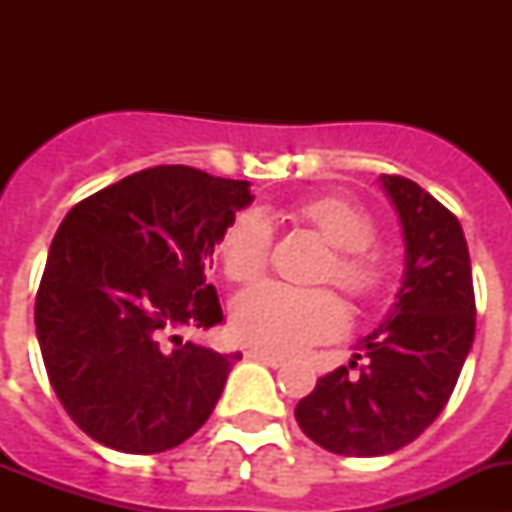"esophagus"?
<instances>
[{
	"label": "esophagus",
	"instance_id": "1",
	"mask_svg": "<svg viewBox=\"0 0 512 512\" xmlns=\"http://www.w3.org/2000/svg\"><path fill=\"white\" fill-rule=\"evenodd\" d=\"M246 356H248V359L261 361V364L271 366V369H279V366H284V359H282V356L269 354V351H264V348H248Z\"/></svg>",
	"mask_w": 512,
	"mask_h": 512
}]
</instances>
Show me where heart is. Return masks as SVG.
<instances>
[{
    "mask_svg": "<svg viewBox=\"0 0 512 512\" xmlns=\"http://www.w3.org/2000/svg\"><path fill=\"white\" fill-rule=\"evenodd\" d=\"M295 217L310 225L330 248L323 279H333L354 300H369L387 279V264L372 241L377 225L359 205L343 197H312L295 205ZM274 228L259 210H243L220 235V259L233 282H251L269 264ZM346 310L328 287H289L261 282L243 289L230 307V328L243 343L271 354H297L312 343L338 336Z\"/></svg>",
    "mask_w": 512,
    "mask_h": 512,
    "instance_id": "b5f03b06",
    "label": "heart"
}]
</instances>
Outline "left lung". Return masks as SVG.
Wrapping results in <instances>:
<instances>
[{
  "label": "left lung",
  "instance_id": "obj_1",
  "mask_svg": "<svg viewBox=\"0 0 512 512\" xmlns=\"http://www.w3.org/2000/svg\"><path fill=\"white\" fill-rule=\"evenodd\" d=\"M405 238L397 302L356 343V361L318 379L295 418L307 438L341 456H384L408 446L438 418L474 341L469 248L454 212L405 176L379 179Z\"/></svg>",
  "mask_w": 512,
  "mask_h": 512
}]
</instances>
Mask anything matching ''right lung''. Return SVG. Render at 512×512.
Instances as JSON below:
<instances>
[{
	"instance_id": "add662e5",
	"label": "right lung",
	"mask_w": 512,
	"mask_h": 512,
	"mask_svg": "<svg viewBox=\"0 0 512 512\" xmlns=\"http://www.w3.org/2000/svg\"><path fill=\"white\" fill-rule=\"evenodd\" d=\"M248 187L192 166H153L63 217L35 330L58 400L102 446L174 449L215 410L241 354L184 343L176 330L223 323L207 271L223 230L251 205Z\"/></svg>"
}]
</instances>
